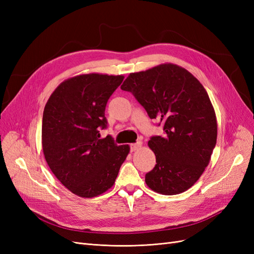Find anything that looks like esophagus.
Returning <instances> with one entry per match:
<instances>
[{
  "label": "esophagus",
  "instance_id": "obj_1",
  "mask_svg": "<svg viewBox=\"0 0 254 254\" xmlns=\"http://www.w3.org/2000/svg\"><path fill=\"white\" fill-rule=\"evenodd\" d=\"M142 146V142H137V143H134V144H131L130 145V150L131 151H135L137 149H140Z\"/></svg>",
  "mask_w": 254,
  "mask_h": 254
}]
</instances>
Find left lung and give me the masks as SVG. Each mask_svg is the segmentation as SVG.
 I'll return each mask as SVG.
<instances>
[{"mask_svg": "<svg viewBox=\"0 0 254 254\" xmlns=\"http://www.w3.org/2000/svg\"><path fill=\"white\" fill-rule=\"evenodd\" d=\"M121 89L163 124L164 135L148 141L157 162L145 175L148 188L177 195L193 187L210 163L217 139L216 115L202 84L186 68L163 64L130 73Z\"/></svg>", "mask_w": 254, "mask_h": 254, "instance_id": "obj_1", "label": "left lung"}]
</instances>
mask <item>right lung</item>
Wrapping results in <instances>:
<instances>
[{"mask_svg": "<svg viewBox=\"0 0 254 254\" xmlns=\"http://www.w3.org/2000/svg\"><path fill=\"white\" fill-rule=\"evenodd\" d=\"M123 75L82 74L61 82L44 107L42 149L56 178L73 194L92 198L108 190L130 147L118 146L107 127L105 109Z\"/></svg>", "mask_w": 254, "mask_h": 254, "instance_id": "right-lung-1", "label": "right lung"}]
</instances>
